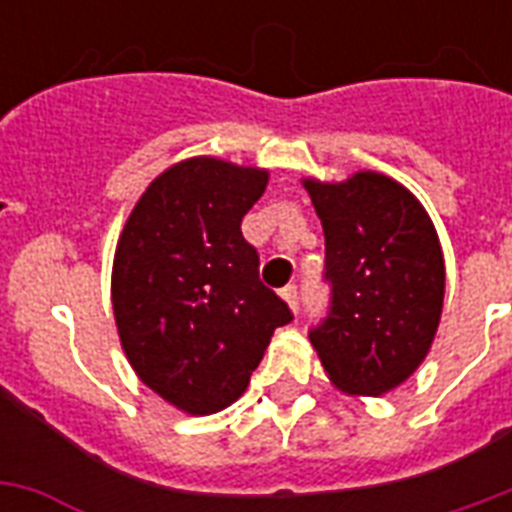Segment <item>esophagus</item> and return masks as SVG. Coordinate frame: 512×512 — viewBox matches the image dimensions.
Returning <instances> with one entry per match:
<instances>
[{"label": "esophagus", "mask_w": 512, "mask_h": 512, "mask_svg": "<svg viewBox=\"0 0 512 512\" xmlns=\"http://www.w3.org/2000/svg\"><path fill=\"white\" fill-rule=\"evenodd\" d=\"M281 297H284L289 308H292V311L297 313V308H300V292H297L295 284H289V287L281 289Z\"/></svg>", "instance_id": "esophagus-1"}]
</instances>
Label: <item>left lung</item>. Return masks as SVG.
Returning a JSON list of instances; mask_svg holds the SVG:
<instances>
[{
    "label": "left lung",
    "mask_w": 512,
    "mask_h": 512,
    "mask_svg": "<svg viewBox=\"0 0 512 512\" xmlns=\"http://www.w3.org/2000/svg\"><path fill=\"white\" fill-rule=\"evenodd\" d=\"M324 228L327 319L311 342L345 393L382 396L428 356L444 308V255L428 212L380 172L303 180Z\"/></svg>",
    "instance_id": "8db88e82"
}]
</instances>
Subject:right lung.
I'll list each match as a JSON object with an SVG mask.
<instances>
[{
  "label": "right lung",
  "instance_id": "1",
  "mask_svg": "<svg viewBox=\"0 0 512 512\" xmlns=\"http://www.w3.org/2000/svg\"><path fill=\"white\" fill-rule=\"evenodd\" d=\"M268 172L196 156L148 185L114 255L111 300L132 369L164 401L215 414L247 390L289 305L260 281L241 217Z\"/></svg>",
  "mask_w": 512,
  "mask_h": 512
}]
</instances>
